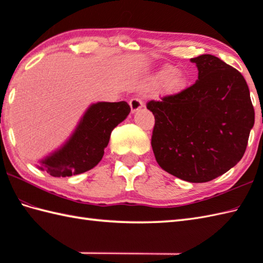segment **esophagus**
I'll use <instances>...</instances> for the list:
<instances>
[{
    "label": "esophagus",
    "mask_w": 263,
    "mask_h": 263,
    "mask_svg": "<svg viewBox=\"0 0 263 263\" xmlns=\"http://www.w3.org/2000/svg\"><path fill=\"white\" fill-rule=\"evenodd\" d=\"M130 108L132 113H135L138 109H140L143 106V102L139 97H133L130 99Z\"/></svg>",
    "instance_id": "obj_1"
}]
</instances>
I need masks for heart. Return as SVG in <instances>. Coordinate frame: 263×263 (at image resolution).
<instances>
[{"instance_id": "1", "label": "heart", "mask_w": 263, "mask_h": 263, "mask_svg": "<svg viewBox=\"0 0 263 263\" xmlns=\"http://www.w3.org/2000/svg\"><path fill=\"white\" fill-rule=\"evenodd\" d=\"M154 83L155 85L165 83L166 91L176 92L180 91L185 85V77L181 72H176L174 68L165 66L156 73L154 77Z\"/></svg>"}]
</instances>
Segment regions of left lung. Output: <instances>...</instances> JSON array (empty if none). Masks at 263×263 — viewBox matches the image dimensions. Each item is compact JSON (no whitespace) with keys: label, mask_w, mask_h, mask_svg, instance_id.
<instances>
[{"label":"left lung","mask_w":263,"mask_h":263,"mask_svg":"<svg viewBox=\"0 0 263 263\" xmlns=\"http://www.w3.org/2000/svg\"><path fill=\"white\" fill-rule=\"evenodd\" d=\"M199 79L180 92L149 100L158 165L191 183L209 182L242 159L254 108L244 77L214 55L191 59Z\"/></svg>","instance_id":"left-lung-1"}]
</instances>
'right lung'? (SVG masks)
Returning a JSON list of instances; mask_svg holds the SVG:
<instances>
[{
	"mask_svg": "<svg viewBox=\"0 0 263 263\" xmlns=\"http://www.w3.org/2000/svg\"><path fill=\"white\" fill-rule=\"evenodd\" d=\"M130 110L126 102L91 105L70 140L43 160L39 168H45L54 177L72 176L93 168L103 158L111 131Z\"/></svg>",
	"mask_w": 263,
	"mask_h": 263,
	"instance_id": "right-lung-1",
	"label": "right lung"
}]
</instances>
